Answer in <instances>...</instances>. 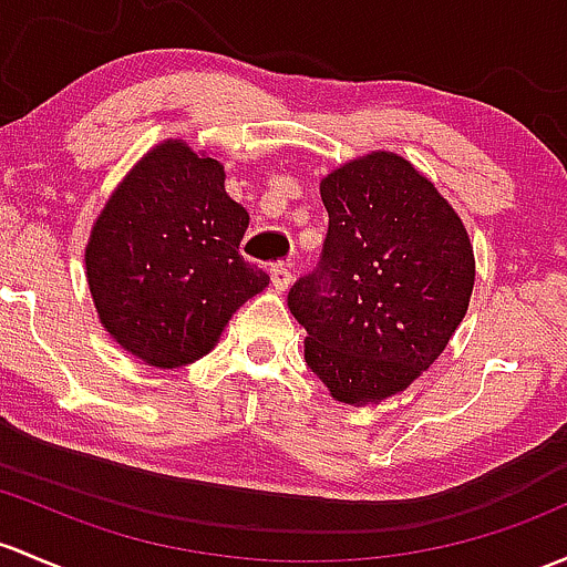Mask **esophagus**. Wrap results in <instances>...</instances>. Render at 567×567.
Instances as JSON below:
<instances>
[{
  "mask_svg": "<svg viewBox=\"0 0 567 567\" xmlns=\"http://www.w3.org/2000/svg\"><path fill=\"white\" fill-rule=\"evenodd\" d=\"M268 274H271V285L279 290V293L293 285V274H290V268L285 264H274L271 268H268Z\"/></svg>",
  "mask_w": 567,
  "mask_h": 567,
  "instance_id": "esophagus-1",
  "label": "esophagus"
}]
</instances>
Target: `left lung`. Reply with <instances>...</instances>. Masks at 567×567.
Instances as JSON below:
<instances>
[{"instance_id": "8db88e82", "label": "left lung", "mask_w": 567, "mask_h": 567, "mask_svg": "<svg viewBox=\"0 0 567 567\" xmlns=\"http://www.w3.org/2000/svg\"><path fill=\"white\" fill-rule=\"evenodd\" d=\"M329 234L320 264L290 288L303 359L337 402H383L429 369L470 307L475 258L454 206L393 152L320 182Z\"/></svg>"}]
</instances>
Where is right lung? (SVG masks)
<instances>
[{
    "mask_svg": "<svg viewBox=\"0 0 567 567\" xmlns=\"http://www.w3.org/2000/svg\"><path fill=\"white\" fill-rule=\"evenodd\" d=\"M247 225L212 154L174 138L154 146L92 225L86 282L100 323L148 367L204 359L268 285L264 268L238 255Z\"/></svg>",
    "mask_w": 567,
    "mask_h": 567,
    "instance_id": "right-lung-1",
    "label": "right lung"
}]
</instances>
